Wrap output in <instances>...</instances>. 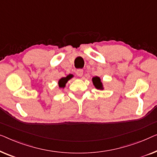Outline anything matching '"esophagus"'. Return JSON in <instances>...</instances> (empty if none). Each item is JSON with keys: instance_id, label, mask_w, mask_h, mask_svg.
<instances>
[{"instance_id": "obj_1", "label": "esophagus", "mask_w": 157, "mask_h": 157, "mask_svg": "<svg viewBox=\"0 0 157 157\" xmlns=\"http://www.w3.org/2000/svg\"><path fill=\"white\" fill-rule=\"evenodd\" d=\"M76 74H77V75H78V76L82 77V75H83V70H82V69L77 70Z\"/></svg>"}]
</instances>
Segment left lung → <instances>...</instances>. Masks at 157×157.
Segmentation results:
<instances>
[{"label":"left lung","instance_id":"obj_1","mask_svg":"<svg viewBox=\"0 0 157 157\" xmlns=\"http://www.w3.org/2000/svg\"><path fill=\"white\" fill-rule=\"evenodd\" d=\"M92 82H93L94 85L95 86L97 89H102V84L101 82L100 78L98 77H94L92 78Z\"/></svg>","mask_w":157,"mask_h":157}]
</instances>
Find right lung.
Listing matches in <instances>:
<instances>
[{
  "instance_id": "1",
  "label": "right lung",
  "mask_w": 157,
  "mask_h": 157,
  "mask_svg": "<svg viewBox=\"0 0 157 157\" xmlns=\"http://www.w3.org/2000/svg\"><path fill=\"white\" fill-rule=\"evenodd\" d=\"M72 78V75H67L66 78H63L59 79V82H58V85H59V87H65V84L67 83V82L69 80L70 78Z\"/></svg>"
}]
</instances>
